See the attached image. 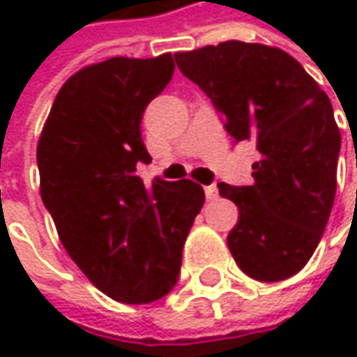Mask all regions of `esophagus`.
Wrapping results in <instances>:
<instances>
[{
    "label": "esophagus",
    "instance_id": "esophagus-1",
    "mask_svg": "<svg viewBox=\"0 0 357 357\" xmlns=\"http://www.w3.org/2000/svg\"><path fill=\"white\" fill-rule=\"evenodd\" d=\"M204 194H206V200H217V198H219L217 185H206V188H204Z\"/></svg>",
    "mask_w": 357,
    "mask_h": 357
}]
</instances>
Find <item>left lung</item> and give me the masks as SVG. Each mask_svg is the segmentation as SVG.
<instances>
[{
  "label": "left lung",
  "instance_id": "8db88e82",
  "mask_svg": "<svg viewBox=\"0 0 357 357\" xmlns=\"http://www.w3.org/2000/svg\"><path fill=\"white\" fill-rule=\"evenodd\" d=\"M236 140L256 142L252 185L219 183L240 217L227 236L238 266L256 281H283L306 266L326 227L341 134L333 105L289 53L225 40L176 53Z\"/></svg>",
  "mask_w": 357,
  "mask_h": 357
}]
</instances>
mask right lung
<instances>
[{"mask_svg": "<svg viewBox=\"0 0 357 357\" xmlns=\"http://www.w3.org/2000/svg\"><path fill=\"white\" fill-rule=\"evenodd\" d=\"M176 70L172 53L111 57L59 89L36 144L40 198L89 281L115 302L149 304L178 283L181 250L204 204L192 179L151 185L140 121Z\"/></svg>", "mask_w": 357, "mask_h": 357, "instance_id": "obj_1", "label": "right lung"}]
</instances>
